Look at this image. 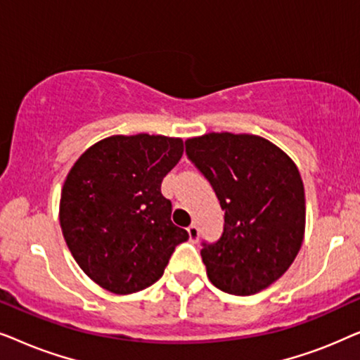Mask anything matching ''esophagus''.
Masks as SVG:
<instances>
[{
  "mask_svg": "<svg viewBox=\"0 0 360 360\" xmlns=\"http://www.w3.org/2000/svg\"><path fill=\"white\" fill-rule=\"evenodd\" d=\"M186 231H188V236H190V239H191V240H196V239H198L200 231H198V226H196L195 223H193V224H190V226H188V229H186Z\"/></svg>",
  "mask_w": 360,
  "mask_h": 360,
  "instance_id": "esophagus-1",
  "label": "esophagus"
}]
</instances>
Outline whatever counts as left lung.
Returning <instances> with one entry per match:
<instances>
[{
    "label": "left lung",
    "mask_w": 360,
    "mask_h": 360,
    "mask_svg": "<svg viewBox=\"0 0 360 360\" xmlns=\"http://www.w3.org/2000/svg\"><path fill=\"white\" fill-rule=\"evenodd\" d=\"M185 146L224 211L223 236L201 249L210 282L238 297L262 292L302 248L307 208L298 167L254 134L208 132Z\"/></svg>",
    "instance_id": "left-lung-1"
}]
</instances>
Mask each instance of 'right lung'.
I'll list each match as a JSON object with an SVG mask.
<instances>
[{
  "label": "right lung",
  "instance_id": "1",
  "mask_svg": "<svg viewBox=\"0 0 360 360\" xmlns=\"http://www.w3.org/2000/svg\"><path fill=\"white\" fill-rule=\"evenodd\" d=\"M181 154L180 137L111 136L88 147L68 172L58 211L62 234L101 288L129 295L150 287L188 239L172 223V203L160 191Z\"/></svg>",
  "mask_w": 360,
  "mask_h": 360
}]
</instances>
